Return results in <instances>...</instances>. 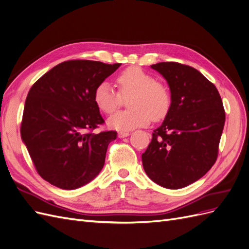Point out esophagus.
Masks as SVG:
<instances>
[{
    "label": "esophagus",
    "mask_w": 249,
    "mask_h": 249,
    "mask_svg": "<svg viewBox=\"0 0 249 249\" xmlns=\"http://www.w3.org/2000/svg\"><path fill=\"white\" fill-rule=\"evenodd\" d=\"M130 135V132L127 131H120L118 132V137L119 138H124V137H127Z\"/></svg>",
    "instance_id": "34e87169"
}]
</instances>
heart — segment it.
<instances>
[{"label": "heart", "instance_id": "obj_1", "mask_svg": "<svg viewBox=\"0 0 249 249\" xmlns=\"http://www.w3.org/2000/svg\"><path fill=\"white\" fill-rule=\"evenodd\" d=\"M118 91L108 82H102L94 90V102L101 111L112 114L127 99L129 109L117 112L109 118V125L116 130H132L146 125L152 118L160 122L167 116L171 107L170 89L163 81L139 67H127L116 77Z\"/></svg>", "mask_w": 249, "mask_h": 249}]
</instances>
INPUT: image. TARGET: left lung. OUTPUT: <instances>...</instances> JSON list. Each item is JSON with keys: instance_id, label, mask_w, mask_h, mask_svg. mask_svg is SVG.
<instances>
[{"instance_id": "1", "label": "left lung", "mask_w": 249, "mask_h": 249, "mask_svg": "<svg viewBox=\"0 0 249 249\" xmlns=\"http://www.w3.org/2000/svg\"><path fill=\"white\" fill-rule=\"evenodd\" d=\"M152 69L168 82L171 107L142 154L143 168L158 185L179 189L215 164L225 112L217 88L197 70L178 62H160Z\"/></svg>"}]
</instances>
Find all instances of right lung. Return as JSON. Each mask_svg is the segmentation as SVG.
Listing matches in <instances>:
<instances>
[{"instance_id":"obj_1","label":"right lung","mask_w":249,"mask_h":249,"mask_svg":"<svg viewBox=\"0 0 249 249\" xmlns=\"http://www.w3.org/2000/svg\"><path fill=\"white\" fill-rule=\"evenodd\" d=\"M122 63L69 60L53 67L29 90L20 124L21 139L38 175L72 190L102 170L115 131L94 133L105 124L94 90Z\"/></svg>"}]
</instances>
